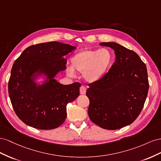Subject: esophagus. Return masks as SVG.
<instances>
[{
  "label": "esophagus",
  "instance_id": "1",
  "mask_svg": "<svg viewBox=\"0 0 161 161\" xmlns=\"http://www.w3.org/2000/svg\"><path fill=\"white\" fill-rule=\"evenodd\" d=\"M80 94H86V87L84 86H81L80 88Z\"/></svg>",
  "mask_w": 161,
  "mask_h": 161
}]
</instances>
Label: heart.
I'll return each instance as SVG.
<instances>
[{
    "instance_id": "obj_1",
    "label": "heart",
    "mask_w": 161,
    "mask_h": 161,
    "mask_svg": "<svg viewBox=\"0 0 161 161\" xmlns=\"http://www.w3.org/2000/svg\"><path fill=\"white\" fill-rule=\"evenodd\" d=\"M112 61V53L107 48L81 50L71 58L72 67L67 68V73L71 77L75 75L74 71L84 73L86 81L95 82L103 77Z\"/></svg>"
}]
</instances>
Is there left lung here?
Listing matches in <instances>:
<instances>
[{
    "label": "left lung",
    "mask_w": 161,
    "mask_h": 161,
    "mask_svg": "<svg viewBox=\"0 0 161 161\" xmlns=\"http://www.w3.org/2000/svg\"><path fill=\"white\" fill-rule=\"evenodd\" d=\"M100 45L113 48L116 60L101 79L88 84V113L97 125L115 130L139 116L148 95V73L145 63L133 50L115 42Z\"/></svg>",
    "instance_id": "8db88e82"
}]
</instances>
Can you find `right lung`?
<instances>
[{
	"mask_svg": "<svg viewBox=\"0 0 161 161\" xmlns=\"http://www.w3.org/2000/svg\"><path fill=\"white\" fill-rule=\"evenodd\" d=\"M75 48L58 42L32 45L13 63L8 94L17 117L26 125L53 130L65 121L67 104L79 96L81 84L63 85L54 77L65 69L67 59L64 57ZM40 74L47 78L42 85L34 81Z\"/></svg>",
	"mask_w": 161,
	"mask_h": 161,
	"instance_id": "right-lung-1",
	"label": "right lung"
}]
</instances>
